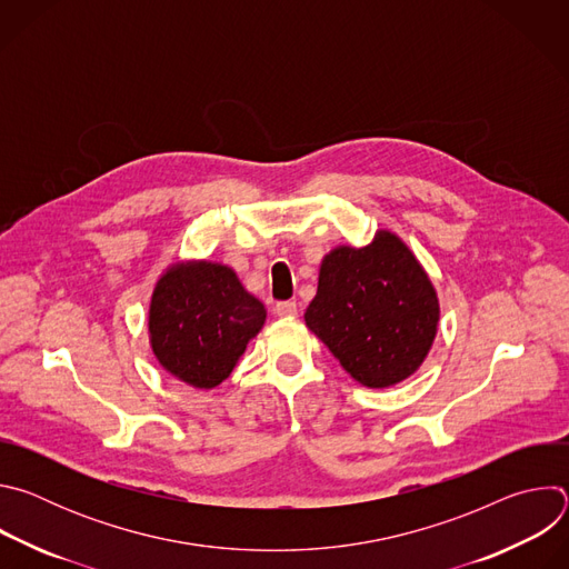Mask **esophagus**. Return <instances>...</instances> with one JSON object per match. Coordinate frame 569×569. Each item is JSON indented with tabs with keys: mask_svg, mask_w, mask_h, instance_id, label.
<instances>
[{
	"mask_svg": "<svg viewBox=\"0 0 569 569\" xmlns=\"http://www.w3.org/2000/svg\"><path fill=\"white\" fill-rule=\"evenodd\" d=\"M274 312H277L279 317H295V315H297V303H295L292 299L279 301V303L274 306Z\"/></svg>",
	"mask_w": 569,
	"mask_h": 569,
	"instance_id": "esophagus-1",
	"label": "esophagus"
}]
</instances>
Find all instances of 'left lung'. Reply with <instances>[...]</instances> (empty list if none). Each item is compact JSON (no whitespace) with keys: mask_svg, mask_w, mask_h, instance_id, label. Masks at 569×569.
Returning a JSON list of instances; mask_svg holds the SVG:
<instances>
[{"mask_svg":"<svg viewBox=\"0 0 569 569\" xmlns=\"http://www.w3.org/2000/svg\"><path fill=\"white\" fill-rule=\"evenodd\" d=\"M303 319L360 385L380 389L421 367L439 301L415 254L393 233L378 231L371 246L338 248L321 261Z\"/></svg>","mask_w":569,"mask_h":569,"instance_id":"obj_1","label":"left lung"}]
</instances>
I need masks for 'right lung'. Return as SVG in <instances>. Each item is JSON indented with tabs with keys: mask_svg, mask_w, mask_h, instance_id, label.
I'll return each instance as SVG.
<instances>
[{
	"mask_svg": "<svg viewBox=\"0 0 569 569\" xmlns=\"http://www.w3.org/2000/svg\"><path fill=\"white\" fill-rule=\"evenodd\" d=\"M263 321V303L246 292L229 268L176 266L152 292L150 345L176 378L211 389L231 373Z\"/></svg>",
	"mask_w": 569,
	"mask_h": 569,
	"instance_id": "right-lung-1",
	"label": "right lung"
}]
</instances>
